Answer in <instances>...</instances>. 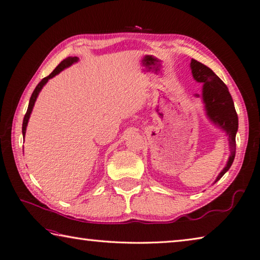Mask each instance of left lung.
I'll return each instance as SVG.
<instances>
[{"mask_svg":"<svg viewBox=\"0 0 260 260\" xmlns=\"http://www.w3.org/2000/svg\"><path fill=\"white\" fill-rule=\"evenodd\" d=\"M191 74L194 80L203 84L202 99L207 118L228 136L229 155L227 164L217 176L215 183L219 180L231 168L236 154V134L238 131V116L235 110L232 95L220 78L214 72L196 59L190 61ZM196 98L199 95L196 94Z\"/></svg>","mask_w":260,"mask_h":260,"instance_id":"1","label":"left lung"}]
</instances>
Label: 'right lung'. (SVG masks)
I'll return each mask as SVG.
<instances>
[{
  "mask_svg": "<svg viewBox=\"0 0 260 260\" xmlns=\"http://www.w3.org/2000/svg\"><path fill=\"white\" fill-rule=\"evenodd\" d=\"M76 62H78V57H76V56H74V57H72V56H71V57H68V58L63 59V61L56 66V69L54 70L50 75L46 76V77H44L43 80H42V81L38 84V86L35 87L34 92L32 93L31 99H29V103H28V107H27L26 114H25V116H24V119H23L22 133H23V136H24V137H25L26 126H27V123H28L29 116H31V113H32V111H33V107H34V104H35V102H36V99H38V96H39L40 92L42 90V88H43V86H44L45 84L48 82V80H51V78H53V77L55 76V75H57V74L61 73V72H62L63 70L70 68V66H71L72 64H74V63H76Z\"/></svg>",
  "mask_w": 260,
  "mask_h": 260,
  "instance_id": "add662e5",
  "label": "right lung"
}]
</instances>
